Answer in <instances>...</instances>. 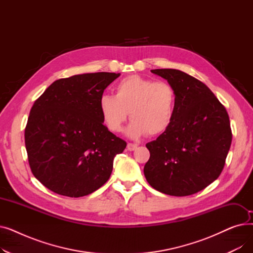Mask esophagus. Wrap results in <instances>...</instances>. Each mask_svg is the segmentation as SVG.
<instances>
[{
    "label": "esophagus",
    "mask_w": 253,
    "mask_h": 253,
    "mask_svg": "<svg viewBox=\"0 0 253 253\" xmlns=\"http://www.w3.org/2000/svg\"><path fill=\"white\" fill-rule=\"evenodd\" d=\"M136 148H137V144H134V143H128L127 144V150L130 151V152L136 150Z\"/></svg>",
    "instance_id": "1"
}]
</instances>
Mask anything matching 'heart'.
<instances>
[{"label":"heart","mask_w":253,"mask_h":253,"mask_svg":"<svg viewBox=\"0 0 253 253\" xmlns=\"http://www.w3.org/2000/svg\"><path fill=\"white\" fill-rule=\"evenodd\" d=\"M116 95L103 94L99 111L110 131L120 132L128 114L131 123L127 134L133 138L144 134L155 136L163 133L172 123L175 110V92L166 82L129 76L120 81Z\"/></svg>","instance_id":"1"}]
</instances>
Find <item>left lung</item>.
Wrapping results in <instances>:
<instances>
[{"mask_svg": "<svg viewBox=\"0 0 253 253\" xmlns=\"http://www.w3.org/2000/svg\"><path fill=\"white\" fill-rule=\"evenodd\" d=\"M175 92L172 123L147 143L144 176L166 195L183 197L205 189L221 173L231 142L227 110L204 83L173 69L152 70Z\"/></svg>", "mask_w": 253, "mask_h": 253, "instance_id": "left-lung-1", "label": "left lung"}]
</instances>
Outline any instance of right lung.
Listing matches in <instances>:
<instances>
[{"label": "right lung", "mask_w": 253, "mask_h": 253, "mask_svg": "<svg viewBox=\"0 0 253 253\" xmlns=\"http://www.w3.org/2000/svg\"><path fill=\"white\" fill-rule=\"evenodd\" d=\"M120 74L76 75L53 82L34 103L24 130L29 164L50 191L78 198L109 180L126 148L103 125L99 99Z\"/></svg>", "instance_id": "right-lung-1"}]
</instances>
